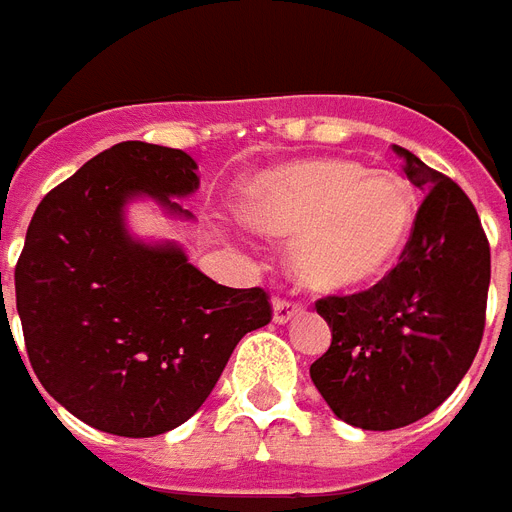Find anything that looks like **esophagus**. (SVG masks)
Instances as JSON below:
<instances>
[{
    "instance_id": "obj_1",
    "label": "esophagus",
    "mask_w": 512,
    "mask_h": 512,
    "mask_svg": "<svg viewBox=\"0 0 512 512\" xmlns=\"http://www.w3.org/2000/svg\"><path fill=\"white\" fill-rule=\"evenodd\" d=\"M303 313V305L295 303V300H273V321L276 324H289V321L295 319Z\"/></svg>"
}]
</instances>
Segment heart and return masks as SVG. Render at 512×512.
<instances>
[{
  "mask_svg": "<svg viewBox=\"0 0 512 512\" xmlns=\"http://www.w3.org/2000/svg\"><path fill=\"white\" fill-rule=\"evenodd\" d=\"M241 217L292 236L289 271L316 292H350L390 271L414 225L404 177L350 159H300L260 172L241 191Z\"/></svg>",
  "mask_w": 512,
  "mask_h": 512,
  "instance_id": "heart-1",
  "label": "heart"
}]
</instances>
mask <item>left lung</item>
<instances>
[{
	"label": "left lung",
	"instance_id": "left-lung-1",
	"mask_svg": "<svg viewBox=\"0 0 512 512\" xmlns=\"http://www.w3.org/2000/svg\"><path fill=\"white\" fill-rule=\"evenodd\" d=\"M422 199L401 263L366 292L324 297L332 345L311 380L348 425L396 430L441 406L473 364L492 279L489 241L460 185L393 146Z\"/></svg>",
	"mask_w": 512,
	"mask_h": 512
}]
</instances>
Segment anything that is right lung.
Here are the masks:
<instances>
[{
	"label": "right lung",
	"instance_id": "1",
	"mask_svg": "<svg viewBox=\"0 0 512 512\" xmlns=\"http://www.w3.org/2000/svg\"><path fill=\"white\" fill-rule=\"evenodd\" d=\"M185 151L116 143L36 207L15 265L28 361L60 406L103 433L162 436L183 425L220 380L233 348L271 321L260 287L231 289L188 263L175 241L127 228V204L199 188Z\"/></svg>",
	"mask_w": 512,
	"mask_h": 512
}]
</instances>
